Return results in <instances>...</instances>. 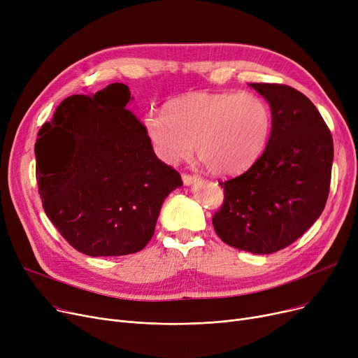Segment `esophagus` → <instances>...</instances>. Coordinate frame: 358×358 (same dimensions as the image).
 <instances>
[{"instance_id":"esophagus-1","label":"esophagus","mask_w":358,"mask_h":358,"mask_svg":"<svg viewBox=\"0 0 358 358\" xmlns=\"http://www.w3.org/2000/svg\"><path fill=\"white\" fill-rule=\"evenodd\" d=\"M196 181H197V177H196V176L182 174V182H184L185 185H190V184H193V182H196Z\"/></svg>"}]
</instances>
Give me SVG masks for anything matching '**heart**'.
<instances>
[{
	"label": "heart",
	"mask_w": 358,
	"mask_h": 358,
	"mask_svg": "<svg viewBox=\"0 0 358 358\" xmlns=\"http://www.w3.org/2000/svg\"><path fill=\"white\" fill-rule=\"evenodd\" d=\"M143 129L159 159L176 164L193 152L213 176L247 171L264 152L271 131L268 103L252 92L193 91L150 111Z\"/></svg>",
	"instance_id": "b5f03b06"
}]
</instances>
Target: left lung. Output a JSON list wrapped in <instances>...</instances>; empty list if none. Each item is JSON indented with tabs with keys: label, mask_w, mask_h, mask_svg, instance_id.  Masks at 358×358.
Wrapping results in <instances>:
<instances>
[{
	"label": "left lung",
	"mask_w": 358,
	"mask_h": 358,
	"mask_svg": "<svg viewBox=\"0 0 358 358\" xmlns=\"http://www.w3.org/2000/svg\"><path fill=\"white\" fill-rule=\"evenodd\" d=\"M273 113V131L248 171L220 181L224 200L212 217L217 236L252 254L289 247L321 216L329 194L332 135L315 104L283 85L250 84Z\"/></svg>",
	"instance_id": "left-lung-1"
}]
</instances>
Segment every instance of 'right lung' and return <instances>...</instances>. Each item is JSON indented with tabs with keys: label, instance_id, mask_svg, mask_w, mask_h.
Returning a JSON list of instances; mask_svg holds the SVG:
<instances>
[{
	"label": "right lung",
	"instance_id": "add662e5",
	"mask_svg": "<svg viewBox=\"0 0 358 358\" xmlns=\"http://www.w3.org/2000/svg\"><path fill=\"white\" fill-rule=\"evenodd\" d=\"M129 87L65 99L34 145L45 213L75 250L119 257L145 248L165 197L182 185L127 108Z\"/></svg>",
	"mask_w": 358,
	"mask_h": 358
}]
</instances>
